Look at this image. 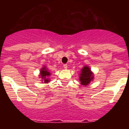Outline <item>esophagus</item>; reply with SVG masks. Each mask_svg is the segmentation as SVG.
I'll list each match as a JSON object with an SVG mask.
<instances>
[{
  "label": "esophagus",
  "instance_id": "34e87169",
  "mask_svg": "<svg viewBox=\"0 0 129 129\" xmlns=\"http://www.w3.org/2000/svg\"><path fill=\"white\" fill-rule=\"evenodd\" d=\"M63 67H64V68H65V69H67V68H68V65H67V64H64V65H63Z\"/></svg>",
  "mask_w": 129,
  "mask_h": 129
}]
</instances>
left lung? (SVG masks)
<instances>
[{"instance_id": "obj_1", "label": "left lung", "mask_w": 129, "mask_h": 129, "mask_svg": "<svg viewBox=\"0 0 129 129\" xmlns=\"http://www.w3.org/2000/svg\"><path fill=\"white\" fill-rule=\"evenodd\" d=\"M93 79H94V75L89 67L87 66L83 67L81 70L80 76H79L81 84L83 86H86L93 80Z\"/></svg>"}]
</instances>
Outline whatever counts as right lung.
<instances>
[{"mask_svg":"<svg viewBox=\"0 0 129 129\" xmlns=\"http://www.w3.org/2000/svg\"><path fill=\"white\" fill-rule=\"evenodd\" d=\"M48 68H46V67H43V68L41 69L40 71V77L41 78L43 79V83H47L50 81V79H48V76H50V72L48 71Z\"/></svg>","mask_w":129,"mask_h":129,"instance_id":"add662e5","label":"right lung"}]
</instances>
